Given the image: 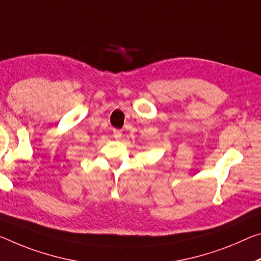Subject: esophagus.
I'll return each mask as SVG.
<instances>
[{"mask_svg": "<svg viewBox=\"0 0 261 261\" xmlns=\"http://www.w3.org/2000/svg\"><path fill=\"white\" fill-rule=\"evenodd\" d=\"M114 137L116 139H121L122 138V130H114Z\"/></svg>", "mask_w": 261, "mask_h": 261, "instance_id": "34e87169", "label": "esophagus"}]
</instances>
